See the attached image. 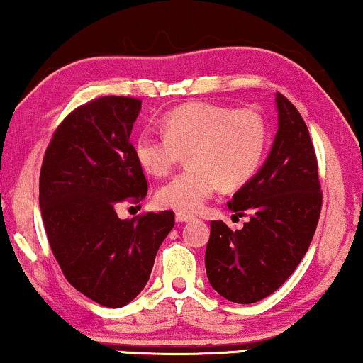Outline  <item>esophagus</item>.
Here are the masks:
<instances>
[{
    "label": "esophagus",
    "instance_id": "34e87169",
    "mask_svg": "<svg viewBox=\"0 0 363 363\" xmlns=\"http://www.w3.org/2000/svg\"><path fill=\"white\" fill-rule=\"evenodd\" d=\"M175 220L178 223H188L193 220V215H190V213H185V211H177L175 213Z\"/></svg>",
    "mask_w": 363,
    "mask_h": 363
}]
</instances>
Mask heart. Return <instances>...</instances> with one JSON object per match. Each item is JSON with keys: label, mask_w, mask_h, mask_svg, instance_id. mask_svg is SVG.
<instances>
[{"label": "heart", "mask_w": 363, "mask_h": 363, "mask_svg": "<svg viewBox=\"0 0 363 363\" xmlns=\"http://www.w3.org/2000/svg\"><path fill=\"white\" fill-rule=\"evenodd\" d=\"M165 135L143 132L135 157L152 177H165L188 153L190 168L157 193L162 206L196 213L221 185H245L259 168L267 147L264 117L255 108L191 102L163 118Z\"/></svg>", "instance_id": "b5f03b06"}]
</instances>
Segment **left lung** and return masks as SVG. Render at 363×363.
Here are the masks:
<instances>
[{
  "instance_id": "obj_1",
  "label": "left lung",
  "mask_w": 363,
  "mask_h": 363,
  "mask_svg": "<svg viewBox=\"0 0 363 363\" xmlns=\"http://www.w3.org/2000/svg\"><path fill=\"white\" fill-rule=\"evenodd\" d=\"M279 123L261 170L228 208L250 216L241 230L211 221L205 252L213 289L236 304H252L284 284L309 250L322 208L319 167L304 118L276 94Z\"/></svg>"
}]
</instances>
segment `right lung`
Instances as JSON below:
<instances>
[{"instance_id": "obj_1", "label": "right lung", "mask_w": 363, "mask_h": 363, "mask_svg": "<svg viewBox=\"0 0 363 363\" xmlns=\"http://www.w3.org/2000/svg\"><path fill=\"white\" fill-rule=\"evenodd\" d=\"M142 108L135 97L107 96L72 111L54 132L39 175V206L62 274L97 304L122 307L150 277L173 211L121 220L122 203L147 196V178L130 142Z\"/></svg>"}]
</instances>
